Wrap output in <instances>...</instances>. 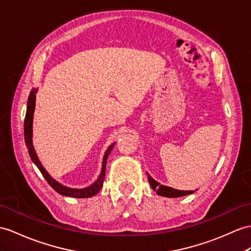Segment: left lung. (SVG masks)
Listing matches in <instances>:
<instances>
[{"instance_id": "1", "label": "left lung", "mask_w": 251, "mask_h": 251, "mask_svg": "<svg viewBox=\"0 0 251 251\" xmlns=\"http://www.w3.org/2000/svg\"><path fill=\"white\" fill-rule=\"evenodd\" d=\"M148 181L150 183L152 189H153L154 192H156L157 195H160V196L168 197V198H176V197L186 196V195L194 193V191H178V189H175V188L165 186V185H161L160 183L156 182L154 179H152L149 175H148Z\"/></svg>"}]
</instances>
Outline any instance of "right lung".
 <instances>
[{
	"label": "right lung",
	"instance_id": "1",
	"mask_svg": "<svg viewBox=\"0 0 251 251\" xmlns=\"http://www.w3.org/2000/svg\"><path fill=\"white\" fill-rule=\"evenodd\" d=\"M36 93H37V89L33 88L32 90H30V94L28 96V101H27L25 119H24V138H25V145L27 147L28 154H29L30 158H32V161L36 164V166L38 167L40 173L42 174V176H45V179L47 180L49 184H50V186H52V188L55 189V191H56L58 194L63 195V196H68V197H73V198H89V197L95 196L96 194L100 192V189L103 186V182H104V178H105L106 161H107L108 154L111 153V151L114 148L115 144L109 146L108 149L106 150L104 157H103L101 175L99 176V179H98L93 185H90L89 187H86V188L75 189V188L66 187L62 184H59V183L57 181H55L52 176L46 172V169L42 167V165L39 162L37 155H36V153H35L34 147L32 144V125H33V114H34V109H35Z\"/></svg>",
	"mask_w": 251,
	"mask_h": 251
}]
</instances>
